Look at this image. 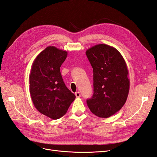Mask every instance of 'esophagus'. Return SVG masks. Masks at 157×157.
I'll return each mask as SVG.
<instances>
[{"label": "esophagus", "instance_id": "esophagus-1", "mask_svg": "<svg viewBox=\"0 0 157 157\" xmlns=\"http://www.w3.org/2000/svg\"><path fill=\"white\" fill-rule=\"evenodd\" d=\"M75 96H76V97H77V98H80V92H75Z\"/></svg>", "mask_w": 157, "mask_h": 157}]
</instances>
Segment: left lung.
Listing matches in <instances>:
<instances>
[{"label":"left lung","mask_w":157,"mask_h":157,"mask_svg":"<svg viewBox=\"0 0 157 157\" xmlns=\"http://www.w3.org/2000/svg\"><path fill=\"white\" fill-rule=\"evenodd\" d=\"M93 68L94 94L86 103L95 115L108 118L121 110L129 93L130 80L124 59L115 48L105 44L86 51Z\"/></svg>","instance_id":"left-lung-1"}]
</instances>
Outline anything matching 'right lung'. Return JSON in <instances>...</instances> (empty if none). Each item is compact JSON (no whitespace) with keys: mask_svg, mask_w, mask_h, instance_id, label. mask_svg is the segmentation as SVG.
Instances as JSON below:
<instances>
[{"mask_svg":"<svg viewBox=\"0 0 157 157\" xmlns=\"http://www.w3.org/2000/svg\"><path fill=\"white\" fill-rule=\"evenodd\" d=\"M67 56L66 51L48 46L36 57L31 69L29 92L33 105L53 120L65 115L76 98L66 87L60 73Z\"/></svg>","mask_w":157,"mask_h":157,"instance_id":"obj_1","label":"right lung"}]
</instances>
